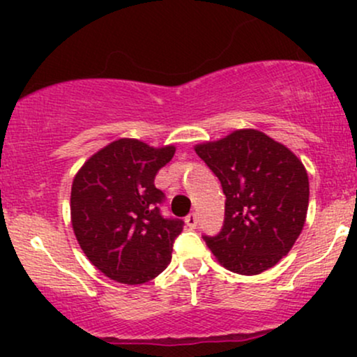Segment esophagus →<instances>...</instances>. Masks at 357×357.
<instances>
[{
	"label": "esophagus",
	"mask_w": 357,
	"mask_h": 357,
	"mask_svg": "<svg viewBox=\"0 0 357 357\" xmlns=\"http://www.w3.org/2000/svg\"><path fill=\"white\" fill-rule=\"evenodd\" d=\"M186 227L191 228V230H195L196 225H198V216H196V213H191V215L186 216Z\"/></svg>",
	"instance_id": "34e87169"
}]
</instances>
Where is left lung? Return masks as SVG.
I'll return each instance as SVG.
<instances>
[{
	"mask_svg": "<svg viewBox=\"0 0 357 357\" xmlns=\"http://www.w3.org/2000/svg\"><path fill=\"white\" fill-rule=\"evenodd\" d=\"M223 188L225 225L204 236L223 265L258 275L290 252L309 208V176L289 147L257 129H236L218 141L195 146Z\"/></svg>",
	"mask_w": 357,
	"mask_h": 357,
	"instance_id": "1",
	"label": "left lung"
}]
</instances>
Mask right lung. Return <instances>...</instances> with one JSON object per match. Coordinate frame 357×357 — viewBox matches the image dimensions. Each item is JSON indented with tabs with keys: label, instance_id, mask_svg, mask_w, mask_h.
Masks as SVG:
<instances>
[{
	"label": "right lung",
	"instance_id": "right-lung-1",
	"mask_svg": "<svg viewBox=\"0 0 357 357\" xmlns=\"http://www.w3.org/2000/svg\"><path fill=\"white\" fill-rule=\"evenodd\" d=\"M174 153L173 144L122 137L90 155L73 178L75 238L90 264L119 284H146L169 265L183 221L161 216L165 192L154 178Z\"/></svg>",
	"mask_w": 357,
	"mask_h": 357
}]
</instances>
